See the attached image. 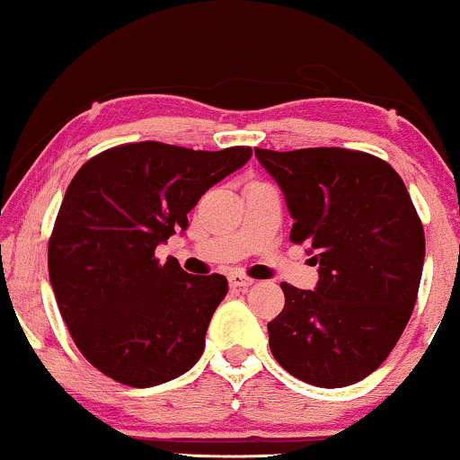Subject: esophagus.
<instances>
[{
  "mask_svg": "<svg viewBox=\"0 0 460 460\" xmlns=\"http://www.w3.org/2000/svg\"><path fill=\"white\" fill-rule=\"evenodd\" d=\"M228 282H230L232 287H251L255 280L249 279V276L241 274V272H232V274L228 276Z\"/></svg>",
  "mask_w": 460,
  "mask_h": 460,
  "instance_id": "esophagus-1",
  "label": "esophagus"
}]
</instances>
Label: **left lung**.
<instances>
[{
    "label": "left lung",
    "mask_w": 460,
    "mask_h": 460,
    "mask_svg": "<svg viewBox=\"0 0 460 460\" xmlns=\"http://www.w3.org/2000/svg\"><path fill=\"white\" fill-rule=\"evenodd\" d=\"M285 194L291 241L318 266L314 291L282 282L285 307L268 323L287 373L316 387L362 381L395 348L417 301L425 232L389 163L345 148H255Z\"/></svg>",
    "instance_id": "1"
}]
</instances>
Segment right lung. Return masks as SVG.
Returning a JSON list of instances; mask_svg holds the SVG:
<instances>
[{
  "label": "right lung",
  "mask_w": 460,
  "mask_h": 460,
  "mask_svg": "<svg viewBox=\"0 0 460 460\" xmlns=\"http://www.w3.org/2000/svg\"><path fill=\"white\" fill-rule=\"evenodd\" d=\"M251 155L123 144L68 184L48 247L49 282L75 345L100 373L153 387L197 364L228 280L188 274L173 257L159 263L155 249L184 232L200 194Z\"/></svg>",
  "instance_id": "right-lung-1"
}]
</instances>
